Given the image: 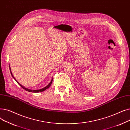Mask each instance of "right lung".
Returning <instances> with one entry per match:
<instances>
[{
  "mask_svg": "<svg viewBox=\"0 0 130 130\" xmlns=\"http://www.w3.org/2000/svg\"><path fill=\"white\" fill-rule=\"evenodd\" d=\"M9 70H10V73H11V76H12V77L15 79V80L18 83V84L21 86L23 89H24L25 90H26V91H28V92H33V93H39V92H43V91H45L46 89H47L51 85V84H52V82H53V78H52V80H51V82L49 83V84L48 85H47L46 87H44L43 88H42V89H40V90H29V89H28V88H25V87H24L23 86H22L21 84H19L18 82L16 80V79L15 78V77L13 76V75H12V73H11V70H10V66H9Z\"/></svg>",
  "mask_w": 130,
  "mask_h": 130,
  "instance_id": "1",
  "label": "right lung"
}]
</instances>
